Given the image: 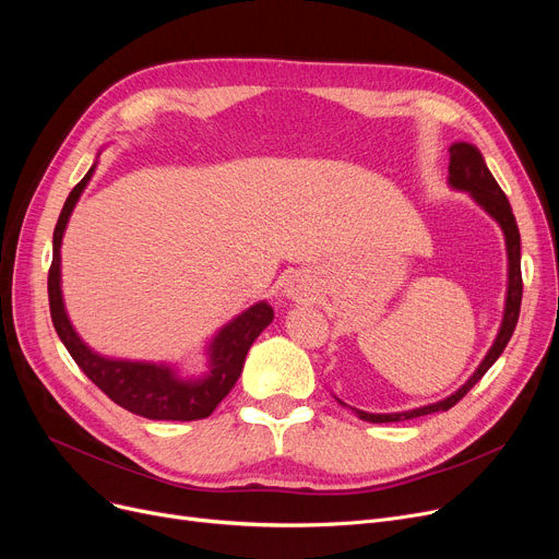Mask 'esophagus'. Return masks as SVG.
Returning a JSON list of instances; mask_svg holds the SVG:
<instances>
[{
  "instance_id": "obj_1",
  "label": "esophagus",
  "mask_w": 559,
  "mask_h": 559,
  "mask_svg": "<svg viewBox=\"0 0 559 559\" xmlns=\"http://www.w3.org/2000/svg\"><path fill=\"white\" fill-rule=\"evenodd\" d=\"M285 292H287V297H292V299H295V297H301V289H299L297 285H289Z\"/></svg>"
}]
</instances>
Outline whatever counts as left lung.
Instances as JSON below:
<instances>
[{
    "mask_svg": "<svg viewBox=\"0 0 559 559\" xmlns=\"http://www.w3.org/2000/svg\"><path fill=\"white\" fill-rule=\"evenodd\" d=\"M451 163H449V181L453 188L457 190H466L472 192V197L483 205V209L501 224L503 233H506V245H508V301H506V314H503V324L501 331H498V337L493 342V346L489 348V354L485 356V360L480 362V367L476 369V373L466 380V383L451 396H447L444 401H437L432 405H424L417 409H407V413H394V415H371V413H362V409H356L358 417L371 424H390V421H405V419H415V417H424L430 413H439V409H451L462 396H466V392L472 390L478 380L487 373V369L498 360V356L503 354V348L508 346L516 321H519V310H521V295H523V278H521V235H519V226L516 219L512 215L510 201L506 197V192L501 190V186L496 183V179L491 176V171L487 169L483 154L476 150L474 144L468 142H455L451 144ZM342 403V401H340Z\"/></svg>",
    "mask_w": 559,
    "mask_h": 559,
    "instance_id": "obj_1",
    "label": "left lung"
}]
</instances>
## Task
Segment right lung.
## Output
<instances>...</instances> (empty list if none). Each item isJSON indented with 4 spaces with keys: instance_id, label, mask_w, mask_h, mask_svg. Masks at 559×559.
<instances>
[{
    "instance_id": "obj_1",
    "label": "right lung",
    "mask_w": 559,
    "mask_h": 559,
    "mask_svg": "<svg viewBox=\"0 0 559 559\" xmlns=\"http://www.w3.org/2000/svg\"><path fill=\"white\" fill-rule=\"evenodd\" d=\"M93 171L95 165L74 186L53 228V255L47 274V295L53 329L70 350L74 362L81 367V371L91 378L112 403L129 409V413L156 421H194L211 417L213 409L235 385V380L240 378L247 350L253 344V340L270 326V321L274 319V310L272 306L262 301L245 310L240 317H235L228 326H224L213 342L211 376L205 380H194V383L179 380L167 367L150 362L108 360L93 354V350L74 333L61 297L63 230L68 226L74 203L81 197L85 183L91 181Z\"/></svg>"
}]
</instances>
